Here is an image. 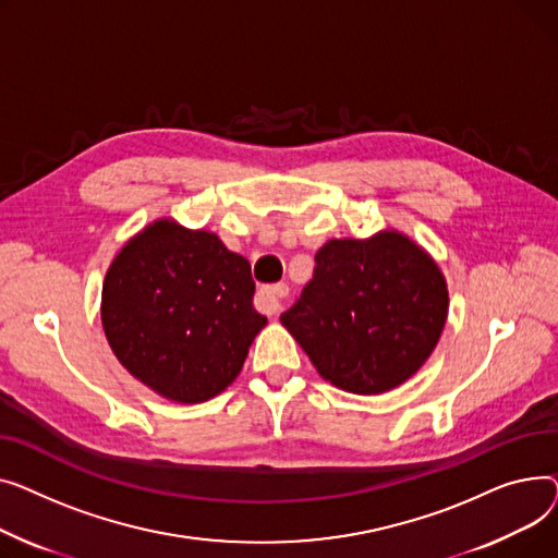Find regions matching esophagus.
Segmentation results:
<instances>
[{"mask_svg":"<svg viewBox=\"0 0 558 558\" xmlns=\"http://www.w3.org/2000/svg\"><path fill=\"white\" fill-rule=\"evenodd\" d=\"M288 298V286L286 283H275L260 288L258 292V306L266 313H279L283 308V300Z\"/></svg>","mask_w":558,"mask_h":558,"instance_id":"esophagus-1","label":"esophagus"}]
</instances>
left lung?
I'll list each match as a JSON object with an SVG mask.
<instances>
[{
  "label": "left lung",
  "instance_id": "1",
  "mask_svg": "<svg viewBox=\"0 0 558 558\" xmlns=\"http://www.w3.org/2000/svg\"><path fill=\"white\" fill-rule=\"evenodd\" d=\"M281 324L317 374L351 395H383L412 378L435 351L448 317L437 260L399 229L331 239Z\"/></svg>",
  "mask_w": 558,
  "mask_h": 558
}]
</instances>
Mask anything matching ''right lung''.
I'll list each match as a JSON object with an SVG mask.
<instances>
[{"label":"right lung","mask_w":558,"mask_h":558,"mask_svg":"<svg viewBox=\"0 0 558 558\" xmlns=\"http://www.w3.org/2000/svg\"><path fill=\"white\" fill-rule=\"evenodd\" d=\"M247 258L218 234L157 218L110 264L101 322L119 363L173 403H205L236 380L268 324Z\"/></svg>","instance_id":"right-lung-1"}]
</instances>
